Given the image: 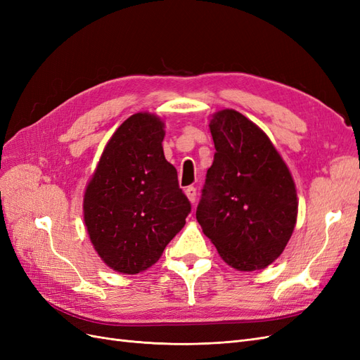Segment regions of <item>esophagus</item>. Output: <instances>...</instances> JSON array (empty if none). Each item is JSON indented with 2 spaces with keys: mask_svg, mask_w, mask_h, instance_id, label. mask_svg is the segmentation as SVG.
I'll return each mask as SVG.
<instances>
[{
  "mask_svg": "<svg viewBox=\"0 0 360 360\" xmlns=\"http://www.w3.org/2000/svg\"><path fill=\"white\" fill-rule=\"evenodd\" d=\"M184 193H186V197L189 198V201L193 204L195 201H197V188L193 186H189L186 188V191H184Z\"/></svg>",
  "mask_w": 360,
  "mask_h": 360,
  "instance_id": "1",
  "label": "esophagus"
}]
</instances>
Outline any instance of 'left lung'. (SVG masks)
Wrapping results in <instances>:
<instances>
[{
  "label": "left lung",
  "mask_w": 360,
  "mask_h": 360,
  "mask_svg": "<svg viewBox=\"0 0 360 360\" xmlns=\"http://www.w3.org/2000/svg\"><path fill=\"white\" fill-rule=\"evenodd\" d=\"M210 132L216 153L197 221L231 267H267L285 249L296 225L291 174L267 135L240 112H216Z\"/></svg>",
  "instance_id": "obj_1"
}]
</instances>
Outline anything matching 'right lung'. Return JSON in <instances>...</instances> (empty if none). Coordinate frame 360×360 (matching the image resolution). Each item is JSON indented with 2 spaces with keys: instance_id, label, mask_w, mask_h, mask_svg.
<instances>
[{
  "instance_id": "right-lung-1",
  "label": "right lung",
  "mask_w": 360,
  "mask_h": 360,
  "mask_svg": "<svg viewBox=\"0 0 360 360\" xmlns=\"http://www.w3.org/2000/svg\"><path fill=\"white\" fill-rule=\"evenodd\" d=\"M163 123L138 112L120 126L84 197V221L105 263L135 275L153 266L186 224L191 202L165 159Z\"/></svg>"
}]
</instances>
